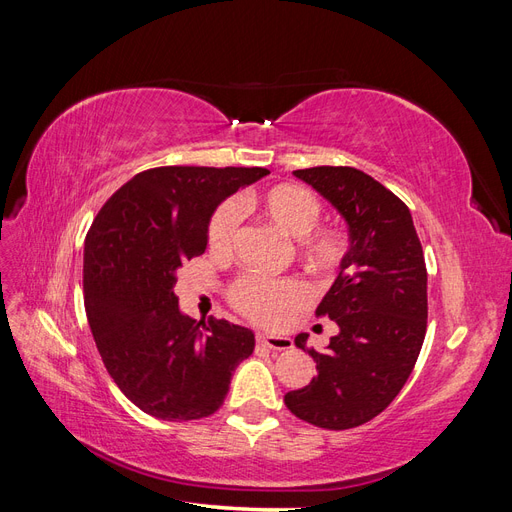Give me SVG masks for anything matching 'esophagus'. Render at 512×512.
<instances>
[{
    "label": "esophagus",
    "mask_w": 512,
    "mask_h": 512,
    "mask_svg": "<svg viewBox=\"0 0 512 512\" xmlns=\"http://www.w3.org/2000/svg\"><path fill=\"white\" fill-rule=\"evenodd\" d=\"M256 342L269 350H290L292 339L282 335H267V333H256Z\"/></svg>",
    "instance_id": "1"
}]
</instances>
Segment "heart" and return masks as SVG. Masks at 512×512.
I'll return each mask as SVG.
<instances>
[{"instance_id": "b5f03b06", "label": "heart", "mask_w": 512, "mask_h": 512, "mask_svg": "<svg viewBox=\"0 0 512 512\" xmlns=\"http://www.w3.org/2000/svg\"><path fill=\"white\" fill-rule=\"evenodd\" d=\"M245 207L260 220L288 237H297V252L309 269L329 275L342 267L348 254V237L333 224H316L320 218V198L297 183H275L265 190L250 192L243 198ZM237 237V211L222 203L213 211L207 226L209 250L230 256ZM230 301L239 312L262 324H280L307 305L309 292L299 280H267L258 275H243L230 286Z\"/></svg>"}]
</instances>
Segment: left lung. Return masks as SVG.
Masks as SVG:
<instances>
[{
	"instance_id": "left-lung-1",
	"label": "left lung",
	"mask_w": 512,
	"mask_h": 512,
	"mask_svg": "<svg viewBox=\"0 0 512 512\" xmlns=\"http://www.w3.org/2000/svg\"><path fill=\"white\" fill-rule=\"evenodd\" d=\"M342 213L350 232L346 260L316 316L337 322L324 352L294 344L318 376L284 397L301 421L352 429L378 416L404 389L427 331V269L410 209L374 177L352 166L294 170Z\"/></svg>"
}]
</instances>
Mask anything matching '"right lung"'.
<instances>
[{
    "mask_svg": "<svg viewBox=\"0 0 512 512\" xmlns=\"http://www.w3.org/2000/svg\"><path fill=\"white\" fill-rule=\"evenodd\" d=\"M267 168L158 166L106 200L85 239L83 290L91 335L108 374L134 406L162 421L220 410L254 333L179 312L177 269L205 254L222 200Z\"/></svg>",
    "mask_w": 512,
    "mask_h": 512,
    "instance_id": "right-lung-1",
    "label": "right lung"
}]
</instances>
